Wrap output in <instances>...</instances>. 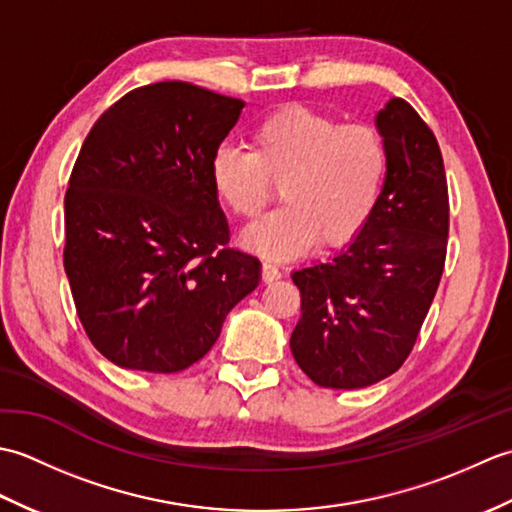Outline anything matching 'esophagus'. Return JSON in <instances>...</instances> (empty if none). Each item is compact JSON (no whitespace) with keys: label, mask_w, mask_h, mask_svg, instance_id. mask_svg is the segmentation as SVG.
Listing matches in <instances>:
<instances>
[{"label":"esophagus","mask_w":512,"mask_h":512,"mask_svg":"<svg viewBox=\"0 0 512 512\" xmlns=\"http://www.w3.org/2000/svg\"><path fill=\"white\" fill-rule=\"evenodd\" d=\"M262 277H264L266 284H270V281H275V279L281 277V270H279V266L275 262H270V259H266V262L262 264Z\"/></svg>","instance_id":"obj_1"}]
</instances>
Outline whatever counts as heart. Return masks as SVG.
I'll return each mask as SVG.
<instances>
[{"label":"heart","mask_w":512,"mask_h":512,"mask_svg":"<svg viewBox=\"0 0 512 512\" xmlns=\"http://www.w3.org/2000/svg\"><path fill=\"white\" fill-rule=\"evenodd\" d=\"M387 180L383 138L308 107H284L250 134V154L215 149L211 184L228 211L253 220L279 184L284 206L244 231L242 242L268 257L341 246L363 233Z\"/></svg>","instance_id":"1"}]
</instances>
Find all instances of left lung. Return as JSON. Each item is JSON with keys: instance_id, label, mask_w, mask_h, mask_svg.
Returning a JSON list of instances; mask_svg holds the SVG:
<instances>
[{"instance_id": "8db88e82", "label": "left lung", "mask_w": 512, "mask_h": 512, "mask_svg": "<svg viewBox=\"0 0 512 512\" xmlns=\"http://www.w3.org/2000/svg\"><path fill=\"white\" fill-rule=\"evenodd\" d=\"M376 127L387 180L372 220L328 262L292 273L301 319L290 350L319 387L358 389L398 372L447 259L449 191L436 136L402 99L376 114Z\"/></svg>"}]
</instances>
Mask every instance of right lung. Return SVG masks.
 I'll return each instance as SVG.
<instances>
[{
	"label": "right lung",
	"mask_w": 512,
	"mask_h": 512,
	"mask_svg": "<svg viewBox=\"0 0 512 512\" xmlns=\"http://www.w3.org/2000/svg\"><path fill=\"white\" fill-rule=\"evenodd\" d=\"M242 107L193 83H151L85 138L65 191L63 266L85 334L118 367L198 363L259 284V259L228 246L211 184Z\"/></svg>",
	"instance_id": "add662e5"
}]
</instances>
